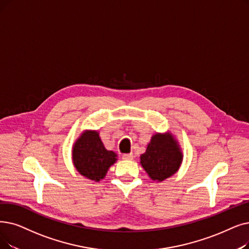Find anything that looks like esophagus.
Listing matches in <instances>:
<instances>
[{"label":"esophagus","mask_w":249,"mask_h":249,"mask_svg":"<svg viewBox=\"0 0 249 249\" xmlns=\"http://www.w3.org/2000/svg\"><path fill=\"white\" fill-rule=\"evenodd\" d=\"M122 158H123L124 160H132V159H133V155H132V154H124V155L122 156Z\"/></svg>","instance_id":"obj_1"}]
</instances>
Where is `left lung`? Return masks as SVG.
<instances>
[{"label":"left lung","instance_id":"obj_1","mask_svg":"<svg viewBox=\"0 0 249 249\" xmlns=\"http://www.w3.org/2000/svg\"><path fill=\"white\" fill-rule=\"evenodd\" d=\"M182 160L180 144L170 131L151 136L145 153L140 156V165L151 180L158 182L174 175Z\"/></svg>","mask_w":249,"mask_h":249}]
</instances>
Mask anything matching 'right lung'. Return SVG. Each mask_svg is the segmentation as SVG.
<instances>
[{
    "label": "right lung",
    "mask_w": 249,
    "mask_h": 249,
    "mask_svg": "<svg viewBox=\"0 0 249 249\" xmlns=\"http://www.w3.org/2000/svg\"><path fill=\"white\" fill-rule=\"evenodd\" d=\"M117 154L107 150L99 131L84 130L72 146V161L80 175L99 182L117 161Z\"/></svg>",
    "instance_id": "1"
}]
</instances>
